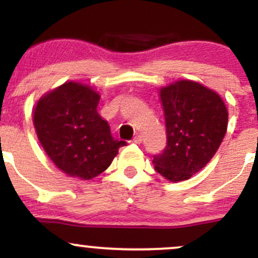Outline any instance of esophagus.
Wrapping results in <instances>:
<instances>
[{"label": "esophagus", "instance_id": "1", "mask_svg": "<svg viewBox=\"0 0 258 258\" xmlns=\"http://www.w3.org/2000/svg\"><path fill=\"white\" fill-rule=\"evenodd\" d=\"M142 141H143V137H142L141 135H137L135 136V138H133V142H135L136 144H141Z\"/></svg>", "mask_w": 258, "mask_h": 258}]
</instances>
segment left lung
<instances>
[{"instance_id": "left-lung-1", "label": "left lung", "mask_w": 258, "mask_h": 258, "mask_svg": "<svg viewBox=\"0 0 258 258\" xmlns=\"http://www.w3.org/2000/svg\"><path fill=\"white\" fill-rule=\"evenodd\" d=\"M159 93L167 144L154 156V167L170 182L186 180L220 148L227 132V106L218 93L191 80H178Z\"/></svg>"}]
</instances>
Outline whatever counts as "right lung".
<instances>
[{
	"mask_svg": "<svg viewBox=\"0 0 258 258\" xmlns=\"http://www.w3.org/2000/svg\"><path fill=\"white\" fill-rule=\"evenodd\" d=\"M100 94L91 86L68 81L44 93L32 121L48 158L70 177L92 179L110 166L126 142L111 137L97 111Z\"/></svg>",
	"mask_w": 258,
	"mask_h": 258,
	"instance_id": "1",
	"label": "right lung"
}]
</instances>
